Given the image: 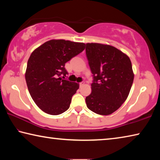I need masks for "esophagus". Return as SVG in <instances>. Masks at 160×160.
Wrapping results in <instances>:
<instances>
[{"label": "esophagus", "instance_id": "1", "mask_svg": "<svg viewBox=\"0 0 160 160\" xmlns=\"http://www.w3.org/2000/svg\"><path fill=\"white\" fill-rule=\"evenodd\" d=\"M84 84H85V83H84L83 82H81L79 83V85H80V87H82L84 85Z\"/></svg>", "mask_w": 160, "mask_h": 160}]
</instances>
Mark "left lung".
<instances>
[{
    "mask_svg": "<svg viewBox=\"0 0 160 160\" xmlns=\"http://www.w3.org/2000/svg\"><path fill=\"white\" fill-rule=\"evenodd\" d=\"M86 56L93 76L92 92L86 97L87 107L100 115H109L128 97L134 79L131 61L110 45L88 43Z\"/></svg>",
    "mask_w": 160,
    "mask_h": 160,
    "instance_id": "obj_1",
    "label": "left lung"
}]
</instances>
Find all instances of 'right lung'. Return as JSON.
<instances>
[{"label":"right lung","instance_id":"1","mask_svg":"<svg viewBox=\"0 0 160 160\" xmlns=\"http://www.w3.org/2000/svg\"><path fill=\"white\" fill-rule=\"evenodd\" d=\"M85 48L84 43L52 39L32 53L25 80L32 99L43 112L58 115L69 109L79 84L65 78L68 75L65 63Z\"/></svg>","mask_w":160,"mask_h":160}]
</instances>
